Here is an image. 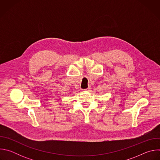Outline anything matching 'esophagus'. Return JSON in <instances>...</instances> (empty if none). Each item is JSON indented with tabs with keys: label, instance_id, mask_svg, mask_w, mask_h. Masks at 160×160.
<instances>
[{
	"label": "esophagus",
	"instance_id": "34e87169",
	"mask_svg": "<svg viewBox=\"0 0 160 160\" xmlns=\"http://www.w3.org/2000/svg\"><path fill=\"white\" fill-rule=\"evenodd\" d=\"M91 88H91V87H90V86H89V87H88L87 88H86V89H85V90H87V91H90V90H91Z\"/></svg>",
	"mask_w": 160,
	"mask_h": 160
}]
</instances>
